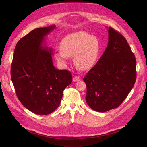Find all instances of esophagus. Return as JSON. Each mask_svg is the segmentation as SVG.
<instances>
[{
  "mask_svg": "<svg viewBox=\"0 0 147 147\" xmlns=\"http://www.w3.org/2000/svg\"><path fill=\"white\" fill-rule=\"evenodd\" d=\"M73 80L74 82H79V81L81 80V78H80V76H74V77L73 78Z\"/></svg>",
  "mask_w": 147,
  "mask_h": 147,
  "instance_id": "obj_1",
  "label": "esophagus"
}]
</instances>
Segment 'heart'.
<instances>
[{"label": "heart", "mask_w": 147, "mask_h": 147, "mask_svg": "<svg viewBox=\"0 0 147 147\" xmlns=\"http://www.w3.org/2000/svg\"><path fill=\"white\" fill-rule=\"evenodd\" d=\"M100 42L95 36L85 32H77L65 36L61 42V50L55 53L61 64L67 62V57L74 55V63L80 69H88L97 60Z\"/></svg>", "instance_id": "heart-1"}]
</instances>
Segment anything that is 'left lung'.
Returning a JSON list of instances; mask_svg holds the SVG:
<instances>
[{
  "label": "left lung",
  "instance_id": "8db88e82",
  "mask_svg": "<svg viewBox=\"0 0 147 147\" xmlns=\"http://www.w3.org/2000/svg\"><path fill=\"white\" fill-rule=\"evenodd\" d=\"M104 54L84 77L86 102L93 110L104 112L119 107L128 95L136 78V62L127 40L109 27Z\"/></svg>",
  "mask_w": 147,
  "mask_h": 147
}]
</instances>
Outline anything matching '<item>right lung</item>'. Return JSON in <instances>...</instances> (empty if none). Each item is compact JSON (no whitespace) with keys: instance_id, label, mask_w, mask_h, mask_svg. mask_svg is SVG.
Returning a JSON list of instances; mask_svg holds the SVG:
<instances>
[{"instance_id":"obj_1","label":"right lung","mask_w":147,"mask_h":147,"mask_svg":"<svg viewBox=\"0 0 147 147\" xmlns=\"http://www.w3.org/2000/svg\"><path fill=\"white\" fill-rule=\"evenodd\" d=\"M55 28L51 25L32 30L14 49L11 76L15 92L21 104L36 114L54 112L72 82L69 71L55 68L52 49L45 45L46 36Z\"/></svg>"}]
</instances>
